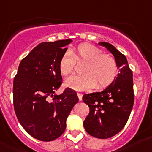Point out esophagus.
<instances>
[{"instance_id": "esophagus-1", "label": "esophagus", "mask_w": 152, "mask_h": 152, "mask_svg": "<svg viewBox=\"0 0 152 152\" xmlns=\"http://www.w3.org/2000/svg\"><path fill=\"white\" fill-rule=\"evenodd\" d=\"M77 96H78V99L80 101H81L82 100V97H83V94L80 93H77Z\"/></svg>"}]
</instances>
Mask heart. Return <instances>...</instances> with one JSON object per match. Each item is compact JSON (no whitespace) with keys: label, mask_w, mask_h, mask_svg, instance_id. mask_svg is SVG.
Returning <instances> with one entry per match:
<instances>
[{"label":"heart","mask_w":152,"mask_h":152,"mask_svg":"<svg viewBox=\"0 0 152 152\" xmlns=\"http://www.w3.org/2000/svg\"><path fill=\"white\" fill-rule=\"evenodd\" d=\"M75 61L85 64L83 75H73L65 82L66 87L75 90H85L96 86L102 89L111 84L118 74L116 61L108 54L102 53L98 47L90 44H81L72 50L64 53L59 61V68L64 77L72 73Z\"/></svg>","instance_id":"b5f03b06"}]
</instances>
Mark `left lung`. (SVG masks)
Instances as JSON below:
<instances>
[{
  "label": "left lung",
  "mask_w": 152,
  "mask_h": 152,
  "mask_svg": "<svg viewBox=\"0 0 152 152\" xmlns=\"http://www.w3.org/2000/svg\"><path fill=\"white\" fill-rule=\"evenodd\" d=\"M112 53L119 69L118 76L104 90L83 96L90 108L83 121L86 131L93 137L108 139L124 127L134 102L133 73L126 56L108 42H100Z\"/></svg>",
  "instance_id": "8db88e82"
}]
</instances>
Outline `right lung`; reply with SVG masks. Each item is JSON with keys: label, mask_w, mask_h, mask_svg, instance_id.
<instances>
[{"label": "right lung", "mask_w": 152, "mask_h": 152, "mask_svg": "<svg viewBox=\"0 0 152 152\" xmlns=\"http://www.w3.org/2000/svg\"><path fill=\"white\" fill-rule=\"evenodd\" d=\"M71 42L67 39L38 44L21 61L14 77L13 105L18 121L41 141H53L64 133L67 118L78 102L77 93L69 87L53 96L62 84L59 61Z\"/></svg>", "instance_id": "add662e5"}]
</instances>
